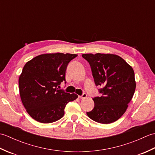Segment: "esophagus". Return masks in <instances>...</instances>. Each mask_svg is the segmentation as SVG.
Returning <instances> with one entry per match:
<instances>
[{
    "mask_svg": "<svg viewBox=\"0 0 155 155\" xmlns=\"http://www.w3.org/2000/svg\"><path fill=\"white\" fill-rule=\"evenodd\" d=\"M87 97V94L86 93H83V94L81 95V96H78V98H85Z\"/></svg>",
    "mask_w": 155,
    "mask_h": 155,
    "instance_id": "34e87169",
    "label": "esophagus"
}]
</instances>
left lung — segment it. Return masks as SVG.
<instances>
[{
    "instance_id": "left-lung-1",
    "label": "left lung",
    "mask_w": 155,
    "mask_h": 155,
    "mask_svg": "<svg viewBox=\"0 0 155 155\" xmlns=\"http://www.w3.org/2000/svg\"><path fill=\"white\" fill-rule=\"evenodd\" d=\"M89 63L100 97L93 98L94 107L87 114L102 124L117 120L125 113L136 88L133 68L123 58L112 54H83Z\"/></svg>"
}]
</instances>
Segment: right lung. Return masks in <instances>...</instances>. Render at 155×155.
I'll return each mask as SVG.
<instances>
[{
  "label": "right lung",
  "instance_id": "add662e5",
  "mask_svg": "<svg viewBox=\"0 0 155 155\" xmlns=\"http://www.w3.org/2000/svg\"><path fill=\"white\" fill-rule=\"evenodd\" d=\"M77 57L73 54H45L27 62L19 77L22 103L30 116L38 122L51 123L64 116L68 103L78 95L59 89L65 80L67 66Z\"/></svg>",
  "mask_w": 155,
  "mask_h": 155
}]
</instances>
